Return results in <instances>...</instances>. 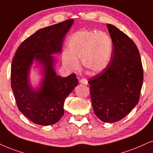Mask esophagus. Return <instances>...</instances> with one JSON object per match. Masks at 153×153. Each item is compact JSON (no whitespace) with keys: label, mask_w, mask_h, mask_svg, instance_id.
Returning a JSON list of instances; mask_svg holds the SVG:
<instances>
[{"label":"esophagus","mask_w":153,"mask_h":153,"mask_svg":"<svg viewBox=\"0 0 153 153\" xmlns=\"http://www.w3.org/2000/svg\"><path fill=\"white\" fill-rule=\"evenodd\" d=\"M80 82L82 83V84H84V85H88V80H87L85 78L80 79Z\"/></svg>","instance_id":"esophagus-1"}]
</instances>
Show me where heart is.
<instances>
[{
  "instance_id": "obj_1",
  "label": "heart",
  "mask_w": 153,
  "mask_h": 153,
  "mask_svg": "<svg viewBox=\"0 0 153 153\" xmlns=\"http://www.w3.org/2000/svg\"><path fill=\"white\" fill-rule=\"evenodd\" d=\"M67 50L62 54L63 64L70 71L79 68L94 75L105 70L111 61L113 42L109 34L96 30L78 31L69 38Z\"/></svg>"
}]
</instances>
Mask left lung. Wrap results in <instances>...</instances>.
<instances>
[{
  "instance_id": "1",
  "label": "left lung",
  "mask_w": 153,
  "mask_h": 153,
  "mask_svg": "<svg viewBox=\"0 0 153 153\" xmlns=\"http://www.w3.org/2000/svg\"><path fill=\"white\" fill-rule=\"evenodd\" d=\"M107 28L114 46L111 61L88 83L95 115L104 122L114 123L124 118L138 103L143 71L133 40L114 25L107 24Z\"/></svg>"
}]
</instances>
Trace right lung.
<instances>
[{"instance_id":"right-lung-1","label":"right lung","mask_w":153,"mask_h":153,"mask_svg":"<svg viewBox=\"0 0 153 153\" xmlns=\"http://www.w3.org/2000/svg\"><path fill=\"white\" fill-rule=\"evenodd\" d=\"M73 19L46 27L27 38L17 49L11 66V88L18 109L36 124L53 125L64 114L65 98L78 85L74 73L61 78L55 71L54 53H60L63 39ZM34 61L41 67L43 78L38 88L30 84V69Z\"/></svg>"}]
</instances>
